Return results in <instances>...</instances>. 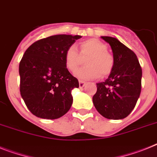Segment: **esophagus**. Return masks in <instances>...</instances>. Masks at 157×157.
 <instances>
[{
  "label": "esophagus",
  "mask_w": 157,
  "mask_h": 157,
  "mask_svg": "<svg viewBox=\"0 0 157 157\" xmlns=\"http://www.w3.org/2000/svg\"><path fill=\"white\" fill-rule=\"evenodd\" d=\"M85 85V82L83 81H79V86L80 88H83Z\"/></svg>",
  "instance_id": "esophagus-1"
}]
</instances>
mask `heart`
I'll return each mask as SVG.
<instances>
[{
  "label": "heart",
  "instance_id": "1",
  "mask_svg": "<svg viewBox=\"0 0 157 157\" xmlns=\"http://www.w3.org/2000/svg\"><path fill=\"white\" fill-rule=\"evenodd\" d=\"M103 42L90 38L79 43L80 54L74 46L67 48L64 53V64L69 72H74L81 64V57H86V66L80 68L76 76L81 80H93L102 76H108L113 72L115 60L113 54L107 50Z\"/></svg>",
  "mask_w": 157,
  "mask_h": 157
}]
</instances>
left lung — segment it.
Masks as SVG:
<instances>
[{
  "label": "left lung",
  "mask_w": 157,
  "mask_h": 157,
  "mask_svg": "<svg viewBox=\"0 0 157 157\" xmlns=\"http://www.w3.org/2000/svg\"><path fill=\"white\" fill-rule=\"evenodd\" d=\"M101 38L111 46L115 65L109 78L97 84L93 105L107 119H124L133 110L141 92V67L135 52L117 38Z\"/></svg>",
  "instance_id": "8db88e82"
}]
</instances>
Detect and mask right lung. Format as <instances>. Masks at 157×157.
Segmentation results:
<instances>
[{"label": "right lung", "mask_w": 157, "mask_h": 157, "mask_svg": "<svg viewBox=\"0 0 157 157\" xmlns=\"http://www.w3.org/2000/svg\"><path fill=\"white\" fill-rule=\"evenodd\" d=\"M82 36L54 35L35 41L26 49L19 64L20 92L34 116L57 119L70 109L71 91L78 80L68 72L64 53Z\"/></svg>", "instance_id": "add662e5"}]
</instances>
